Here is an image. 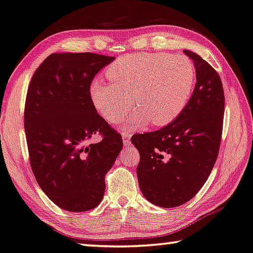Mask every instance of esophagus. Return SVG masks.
Returning <instances> with one entry per match:
<instances>
[{
  "label": "esophagus",
  "mask_w": 253,
  "mask_h": 253,
  "mask_svg": "<svg viewBox=\"0 0 253 253\" xmlns=\"http://www.w3.org/2000/svg\"><path fill=\"white\" fill-rule=\"evenodd\" d=\"M122 136H123V141L125 144H127V143L130 142V137H131V133L130 131H123L122 133Z\"/></svg>",
  "instance_id": "1"
}]
</instances>
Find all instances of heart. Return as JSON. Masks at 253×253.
<instances>
[{"instance_id": "heart-1", "label": "heart", "mask_w": 253, "mask_h": 253, "mask_svg": "<svg viewBox=\"0 0 253 253\" xmlns=\"http://www.w3.org/2000/svg\"><path fill=\"white\" fill-rule=\"evenodd\" d=\"M111 82L94 79L89 95L94 108L109 123L125 118L131 96L138 111L129 125L138 128L149 122L165 126L177 118L187 104L195 83V67L185 55L165 52L127 55L108 68Z\"/></svg>"}]
</instances>
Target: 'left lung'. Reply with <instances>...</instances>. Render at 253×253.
Segmentation results:
<instances>
[{
    "label": "left lung",
    "mask_w": 253,
    "mask_h": 253,
    "mask_svg": "<svg viewBox=\"0 0 253 253\" xmlns=\"http://www.w3.org/2000/svg\"><path fill=\"white\" fill-rule=\"evenodd\" d=\"M197 83L183 111L159 130L135 134L139 188L153 205L174 208L190 201L208 179L223 134L225 95L219 75L194 52Z\"/></svg>",
    "instance_id": "left-lung-1"
}]
</instances>
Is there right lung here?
Segmentation results:
<instances>
[{"mask_svg": "<svg viewBox=\"0 0 253 253\" xmlns=\"http://www.w3.org/2000/svg\"><path fill=\"white\" fill-rule=\"evenodd\" d=\"M115 56L52 53L34 73L24 124L29 163L40 187L73 212L102 201L104 176L123 149L122 135L97 114L89 95L95 75ZM101 134L99 143H92Z\"/></svg>", "mask_w": 253, "mask_h": 253, "instance_id": "right-lung-1", "label": "right lung"}]
</instances>
